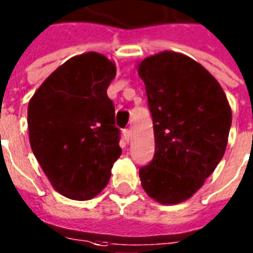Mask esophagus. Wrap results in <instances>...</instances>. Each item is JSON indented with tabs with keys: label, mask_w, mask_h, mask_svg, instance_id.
Segmentation results:
<instances>
[{
	"label": "esophagus",
	"mask_w": 253,
	"mask_h": 253,
	"mask_svg": "<svg viewBox=\"0 0 253 253\" xmlns=\"http://www.w3.org/2000/svg\"><path fill=\"white\" fill-rule=\"evenodd\" d=\"M123 137H124V139L126 142H129V139L132 137V130H130V129H124V130H123Z\"/></svg>",
	"instance_id": "1"
}]
</instances>
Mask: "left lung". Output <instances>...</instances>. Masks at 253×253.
<instances>
[{
  "label": "left lung",
  "instance_id": "left-lung-1",
  "mask_svg": "<svg viewBox=\"0 0 253 253\" xmlns=\"http://www.w3.org/2000/svg\"><path fill=\"white\" fill-rule=\"evenodd\" d=\"M153 116L155 153L141 185L163 205L195 195L225 154L232 114L218 81L183 53L165 50L138 62Z\"/></svg>",
  "mask_w": 253,
  "mask_h": 253
}]
</instances>
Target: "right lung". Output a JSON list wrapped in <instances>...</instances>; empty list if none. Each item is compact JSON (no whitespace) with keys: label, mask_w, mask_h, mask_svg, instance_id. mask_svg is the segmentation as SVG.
Here are the masks:
<instances>
[{"label":"right lung","mask_w":253,"mask_h":253,"mask_svg":"<svg viewBox=\"0 0 253 253\" xmlns=\"http://www.w3.org/2000/svg\"><path fill=\"white\" fill-rule=\"evenodd\" d=\"M115 77L114 61L87 52L58 66L30 99L32 153L52 187L68 199L99 195L121 155L115 107L107 96Z\"/></svg>","instance_id":"add662e5"}]
</instances>
